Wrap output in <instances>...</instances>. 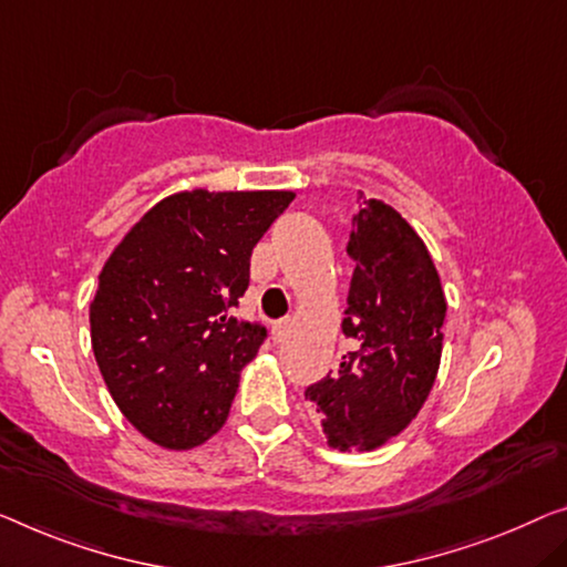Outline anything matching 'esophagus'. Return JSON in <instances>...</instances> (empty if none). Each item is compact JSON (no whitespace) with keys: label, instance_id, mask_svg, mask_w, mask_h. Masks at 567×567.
<instances>
[{"label":"esophagus","instance_id":"34e87169","mask_svg":"<svg viewBox=\"0 0 567 567\" xmlns=\"http://www.w3.org/2000/svg\"><path fill=\"white\" fill-rule=\"evenodd\" d=\"M290 326H292V320H290V318L277 320V323L272 326V333H275V341H277V343H282V341H285L287 333H290Z\"/></svg>","mask_w":567,"mask_h":567}]
</instances>
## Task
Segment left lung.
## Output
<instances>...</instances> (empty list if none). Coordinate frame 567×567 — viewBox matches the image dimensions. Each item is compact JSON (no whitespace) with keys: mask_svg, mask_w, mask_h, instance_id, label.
Returning a JSON list of instances; mask_svg holds the SVG:
<instances>
[{"mask_svg":"<svg viewBox=\"0 0 567 567\" xmlns=\"http://www.w3.org/2000/svg\"><path fill=\"white\" fill-rule=\"evenodd\" d=\"M359 206L346 247L353 277L341 323L353 349L306 390L338 451H374L417 417L441 367L447 308L417 231L384 200Z\"/></svg>","mask_w":567,"mask_h":567,"instance_id":"8db88e82","label":"left lung"}]
</instances>
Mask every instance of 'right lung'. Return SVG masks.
I'll return each instance as SVG.
<instances>
[{
  "label": "right lung",
  "instance_id": "right-lung-1",
  "mask_svg": "<svg viewBox=\"0 0 567 567\" xmlns=\"http://www.w3.org/2000/svg\"><path fill=\"white\" fill-rule=\"evenodd\" d=\"M290 190H183L116 244L91 300V346L122 415L147 441L188 451L229 417L265 326L234 316L251 249Z\"/></svg>",
  "mask_w": 567,
  "mask_h": 567
}]
</instances>
